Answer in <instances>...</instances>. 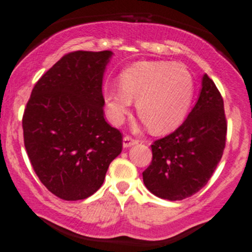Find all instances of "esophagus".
Returning a JSON list of instances; mask_svg holds the SVG:
<instances>
[{"mask_svg":"<svg viewBox=\"0 0 252 252\" xmlns=\"http://www.w3.org/2000/svg\"><path fill=\"white\" fill-rule=\"evenodd\" d=\"M138 142H139V139L133 138V136H130V135H126L123 138V146L124 147H130V146H133V145L138 144Z\"/></svg>","mask_w":252,"mask_h":252,"instance_id":"esophagus-1","label":"esophagus"}]
</instances>
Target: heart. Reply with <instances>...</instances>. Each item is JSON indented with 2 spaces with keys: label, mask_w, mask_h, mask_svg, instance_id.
Listing matches in <instances>:
<instances>
[{
  "label": "heart",
  "mask_w": 252,
  "mask_h": 252,
  "mask_svg": "<svg viewBox=\"0 0 252 252\" xmlns=\"http://www.w3.org/2000/svg\"><path fill=\"white\" fill-rule=\"evenodd\" d=\"M195 83L185 65L140 62L124 70L119 86L103 91L107 114L121 124L136 100V112L151 130L162 133L182 123L194 97Z\"/></svg>",
  "instance_id": "obj_1"
}]
</instances>
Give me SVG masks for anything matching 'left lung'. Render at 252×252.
<instances>
[{
  "label": "left lung",
  "instance_id": "left-lung-1",
  "mask_svg": "<svg viewBox=\"0 0 252 252\" xmlns=\"http://www.w3.org/2000/svg\"><path fill=\"white\" fill-rule=\"evenodd\" d=\"M227 118L220 90L207 74L199 100L180 126L151 145L152 161L142 172L145 187L161 199L177 201L207 184L225 147Z\"/></svg>",
  "mask_w": 252,
  "mask_h": 252
}]
</instances>
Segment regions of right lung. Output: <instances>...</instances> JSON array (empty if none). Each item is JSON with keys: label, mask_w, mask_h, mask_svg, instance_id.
<instances>
[{"label": "right lung", "mask_w": 252, "mask_h": 252, "mask_svg": "<svg viewBox=\"0 0 252 252\" xmlns=\"http://www.w3.org/2000/svg\"><path fill=\"white\" fill-rule=\"evenodd\" d=\"M111 51L63 56L35 84L23 114L24 146L40 182L77 201L103 184L123 136L106 122L102 78Z\"/></svg>", "instance_id": "right-lung-1"}]
</instances>
